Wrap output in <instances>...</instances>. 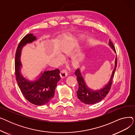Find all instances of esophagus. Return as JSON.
Masks as SVG:
<instances>
[{
    "label": "esophagus",
    "instance_id": "34e87169",
    "mask_svg": "<svg viewBox=\"0 0 135 135\" xmlns=\"http://www.w3.org/2000/svg\"><path fill=\"white\" fill-rule=\"evenodd\" d=\"M67 75H68V73H67V70L66 69H62L60 72V76L61 78H62L66 77L67 76Z\"/></svg>",
    "mask_w": 135,
    "mask_h": 135
}]
</instances>
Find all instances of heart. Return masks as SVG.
I'll return each mask as SVG.
<instances>
[{"instance_id": "heart-1", "label": "heart", "mask_w": 135, "mask_h": 135, "mask_svg": "<svg viewBox=\"0 0 135 135\" xmlns=\"http://www.w3.org/2000/svg\"><path fill=\"white\" fill-rule=\"evenodd\" d=\"M70 47H67H67H65L62 49V51L65 53H68V52H69L70 51ZM58 59L60 61H63V59H64V57L62 55H60L59 56ZM80 58L79 57H78L77 56H75L72 58V62L74 63H75V64H78L79 63V62H80Z\"/></svg>"}]
</instances>
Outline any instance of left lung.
Returning <instances> with one entry per match:
<instances>
[{"label": "left lung", "instance_id": "left-lung-1", "mask_svg": "<svg viewBox=\"0 0 135 135\" xmlns=\"http://www.w3.org/2000/svg\"><path fill=\"white\" fill-rule=\"evenodd\" d=\"M109 45L113 49V50L116 52L114 44H113L110 40L109 41ZM115 68L113 71L109 82L107 85H106L105 87L100 90L94 91L88 88L84 81L79 69H77L75 70V74L76 76L77 81L79 85V88L76 92V94L78 98L81 102L87 104H93L101 101L107 95L111 88L113 78L114 77L117 66V58L115 59Z\"/></svg>", "mask_w": 135, "mask_h": 135}]
</instances>
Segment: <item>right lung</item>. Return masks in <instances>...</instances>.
Segmentation results:
<instances>
[{
	"instance_id": "right-lung-1",
	"label": "right lung",
	"mask_w": 135,
	"mask_h": 135,
	"mask_svg": "<svg viewBox=\"0 0 135 135\" xmlns=\"http://www.w3.org/2000/svg\"><path fill=\"white\" fill-rule=\"evenodd\" d=\"M36 39L33 34H28L20 41L15 54V69L18 85L25 98L33 104L42 105L49 102L54 97L57 83L61 77L59 69L44 72L38 80L34 81H28L21 75V50L27 43L32 42Z\"/></svg>"
}]
</instances>
